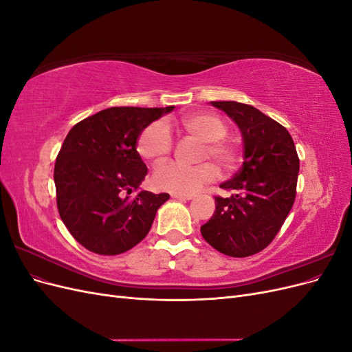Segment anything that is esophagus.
<instances>
[{
    "label": "esophagus",
    "instance_id": "obj_1",
    "mask_svg": "<svg viewBox=\"0 0 352 352\" xmlns=\"http://www.w3.org/2000/svg\"><path fill=\"white\" fill-rule=\"evenodd\" d=\"M172 198H176V199H192L194 195H185V194H175L172 192Z\"/></svg>",
    "mask_w": 352,
    "mask_h": 352
}]
</instances>
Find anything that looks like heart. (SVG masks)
<instances>
[{"mask_svg": "<svg viewBox=\"0 0 352 352\" xmlns=\"http://www.w3.org/2000/svg\"><path fill=\"white\" fill-rule=\"evenodd\" d=\"M184 129L204 141L201 158L211 157L225 170L232 168L238 162V148L226 140V122L212 113H197L180 120ZM136 150L142 158L154 164L164 162L173 150V138L170 127L163 120H155L141 132L136 142ZM217 177V167L211 162L197 166L166 163L158 166L153 175L154 185L175 194L190 195Z\"/></svg>", "mask_w": 352, "mask_h": 352, "instance_id": "obj_1", "label": "heart"}]
</instances>
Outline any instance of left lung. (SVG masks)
<instances>
[{"mask_svg":"<svg viewBox=\"0 0 352 352\" xmlns=\"http://www.w3.org/2000/svg\"><path fill=\"white\" fill-rule=\"evenodd\" d=\"M235 122L243 138V164L214 197L212 217L201 226L202 238L229 257H250L278 235L294 206L300 158L292 136L280 123L252 105L211 101Z\"/></svg>","mask_w":352,"mask_h":352,"instance_id":"obj_1","label":"left lung"}]
</instances>
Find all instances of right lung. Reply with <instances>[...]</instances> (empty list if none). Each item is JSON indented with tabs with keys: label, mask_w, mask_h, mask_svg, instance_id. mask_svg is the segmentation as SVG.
<instances>
[{
	"label": "right lung",
	"mask_w": 352,
	"mask_h": 352,
	"mask_svg": "<svg viewBox=\"0 0 352 352\" xmlns=\"http://www.w3.org/2000/svg\"><path fill=\"white\" fill-rule=\"evenodd\" d=\"M173 109H105L67 133L54 167L57 208L87 250L123 254L148 235L170 195L140 190L131 197L148 172L136 142L148 124Z\"/></svg>",
	"instance_id": "1"
}]
</instances>
